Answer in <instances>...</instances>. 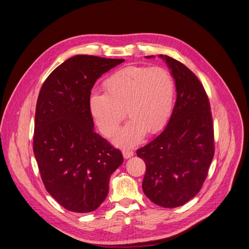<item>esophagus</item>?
<instances>
[{"label": "esophagus", "mask_w": 249, "mask_h": 249, "mask_svg": "<svg viewBox=\"0 0 249 249\" xmlns=\"http://www.w3.org/2000/svg\"><path fill=\"white\" fill-rule=\"evenodd\" d=\"M123 155H124V158L126 160V159H129L133 156V151L130 150V149H124Z\"/></svg>", "instance_id": "obj_1"}]
</instances>
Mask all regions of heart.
Here are the masks:
<instances>
[{
  "mask_svg": "<svg viewBox=\"0 0 249 249\" xmlns=\"http://www.w3.org/2000/svg\"><path fill=\"white\" fill-rule=\"evenodd\" d=\"M106 89L107 92H91L89 108L107 137H112L119 130L126 109L130 120L114 140L121 146L138 144L147 130L161 129L171 116L175 82L163 68L126 67L109 76Z\"/></svg>",
  "mask_w": 249,
  "mask_h": 249,
  "instance_id": "obj_1",
  "label": "heart"
}]
</instances>
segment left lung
<instances>
[{"label": "left lung", "instance_id": "left-lung-1", "mask_svg": "<svg viewBox=\"0 0 249 249\" xmlns=\"http://www.w3.org/2000/svg\"><path fill=\"white\" fill-rule=\"evenodd\" d=\"M160 56L176 81L177 102L163 131L137 154L146 167L144 195L160 206L174 208L201 189L214 156V132L208 97L197 76L174 58Z\"/></svg>", "mask_w": 249, "mask_h": 249}]
</instances>
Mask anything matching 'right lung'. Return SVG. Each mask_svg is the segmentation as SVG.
<instances>
[{
  "label": "right lung",
  "instance_id": "add662e5",
  "mask_svg": "<svg viewBox=\"0 0 249 249\" xmlns=\"http://www.w3.org/2000/svg\"><path fill=\"white\" fill-rule=\"evenodd\" d=\"M122 59L78 54L55 68L37 98L34 154L48 193L70 212L86 213L106 199L122 151L93 129L89 97L100 76Z\"/></svg>",
  "mask_w": 249,
  "mask_h": 249
}]
</instances>
